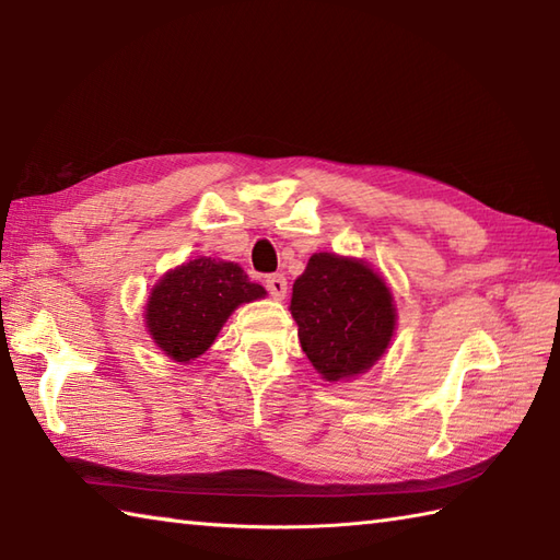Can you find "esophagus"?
<instances>
[{"mask_svg":"<svg viewBox=\"0 0 560 560\" xmlns=\"http://www.w3.org/2000/svg\"><path fill=\"white\" fill-rule=\"evenodd\" d=\"M267 291L271 293L273 301H283L289 293V281L283 273H273V277H267Z\"/></svg>","mask_w":560,"mask_h":560,"instance_id":"34e87169","label":"esophagus"}]
</instances>
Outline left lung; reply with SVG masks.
I'll use <instances>...</instances> for the list:
<instances>
[{
  "instance_id": "obj_1",
  "label": "left lung",
  "mask_w": 560,
  "mask_h": 560,
  "mask_svg": "<svg viewBox=\"0 0 560 560\" xmlns=\"http://www.w3.org/2000/svg\"><path fill=\"white\" fill-rule=\"evenodd\" d=\"M289 311L307 361L327 383L371 371L397 329L395 295L383 273L365 259L337 253L307 259Z\"/></svg>"
}]
</instances>
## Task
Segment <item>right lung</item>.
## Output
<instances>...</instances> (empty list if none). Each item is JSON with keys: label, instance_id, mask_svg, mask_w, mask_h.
Returning <instances> with one entry per match:
<instances>
[{"label": "right lung", "instance_id": "obj_1", "mask_svg": "<svg viewBox=\"0 0 560 560\" xmlns=\"http://www.w3.org/2000/svg\"><path fill=\"white\" fill-rule=\"evenodd\" d=\"M235 261L197 257L168 269L153 283L144 325L153 343L175 363H192L217 341L237 305L265 299Z\"/></svg>", "mask_w": 560, "mask_h": 560}]
</instances>
